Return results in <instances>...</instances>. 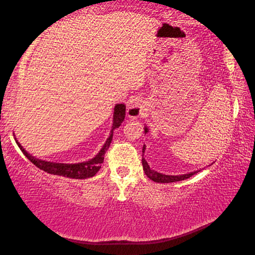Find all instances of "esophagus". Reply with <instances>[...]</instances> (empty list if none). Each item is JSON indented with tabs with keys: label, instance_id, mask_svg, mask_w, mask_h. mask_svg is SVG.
<instances>
[{
	"label": "esophagus",
	"instance_id": "34e87169",
	"mask_svg": "<svg viewBox=\"0 0 255 255\" xmlns=\"http://www.w3.org/2000/svg\"><path fill=\"white\" fill-rule=\"evenodd\" d=\"M127 114H128V117H129V118L136 119V118L139 117V116H140L141 114H143V109H141V107H140L139 103L132 102L131 105L128 107Z\"/></svg>",
	"mask_w": 255,
	"mask_h": 255
}]
</instances>
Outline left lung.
Returning <instances> with one entry per match:
<instances>
[{"label":"left lung","instance_id":"8db88e82","mask_svg":"<svg viewBox=\"0 0 255 255\" xmlns=\"http://www.w3.org/2000/svg\"><path fill=\"white\" fill-rule=\"evenodd\" d=\"M148 131L147 127H145V133ZM145 145L143 147V156H144V152H145ZM141 163H143V169L145 171V174L148 176L150 180H153L154 182H158V183H170V182H176V181H182L185 179H189L190 176H192L193 174H196L198 171L195 172H190L188 174H182V175H165L162 173H158V172L152 170L148 165V163L145 161V158H141Z\"/></svg>","mask_w":255,"mask_h":255}]
</instances>
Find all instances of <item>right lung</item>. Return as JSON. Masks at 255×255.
<instances>
[{
  "label": "right lung",
  "mask_w": 255,
  "mask_h": 255,
  "mask_svg": "<svg viewBox=\"0 0 255 255\" xmlns=\"http://www.w3.org/2000/svg\"><path fill=\"white\" fill-rule=\"evenodd\" d=\"M125 116H126V106L123 105V103L116 105L115 111H114V124H112L110 136L108 137V139L105 143V145H103V147L100 149V152H99L93 158L86 162L76 163V164H64V163L42 161V159L36 158L34 156H32L31 154H29L27 150H25L22 146L19 144L18 140L15 141L20 147V149L22 150V153L25 155V157H27L30 162H32V164H34L37 167H39L40 170L47 172V173L59 175V176H65V178H71V179L92 178V176L96 175L97 172L101 169V164L103 163V159H105V154L111 144L112 136H114V130L122 125V123L125 119Z\"/></svg>",
  "instance_id": "right-lung-1"
}]
</instances>
